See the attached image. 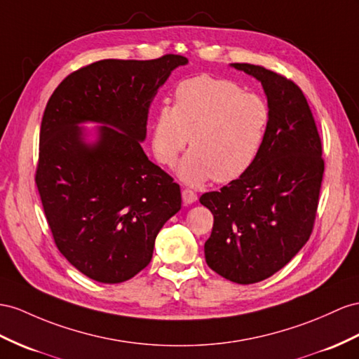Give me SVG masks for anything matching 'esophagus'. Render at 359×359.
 <instances>
[{"label":"esophagus","mask_w":359,"mask_h":359,"mask_svg":"<svg viewBox=\"0 0 359 359\" xmlns=\"http://www.w3.org/2000/svg\"><path fill=\"white\" fill-rule=\"evenodd\" d=\"M182 200H183V203H185V205H192L194 201H197V194L191 189H183L182 191Z\"/></svg>","instance_id":"1"}]
</instances>
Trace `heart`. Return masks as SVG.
Returning a JSON list of instances; mask_svg holds the SVG:
<instances>
[{
  "mask_svg": "<svg viewBox=\"0 0 359 359\" xmlns=\"http://www.w3.org/2000/svg\"><path fill=\"white\" fill-rule=\"evenodd\" d=\"M270 124L271 110L262 97L232 80L200 74L180 81L174 106L156 110L151 147L156 159L172 167L189 142L179 177L192 187L210 179L229 183L253 167Z\"/></svg>",
  "mask_w": 359,
  "mask_h": 359,
  "instance_id": "1",
  "label": "heart"
}]
</instances>
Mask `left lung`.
I'll use <instances>...</instances> for the list:
<instances>
[{"label":"left lung","mask_w":359,"mask_h":359,"mask_svg":"<svg viewBox=\"0 0 359 359\" xmlns=\"http://www.w3.org/2000/svg\"><path fill=\"white\" fill-rule=\"evenodd\" d=\"M231 67L261 81L271 110L267 140L243 177L206 192L214 215L205 258L223 278L249 285L270 278L306 244L314 226L325 162L308 101L297 85L250 63Z\"/></svg>","instance_id":"obj_1"}]
</instances>
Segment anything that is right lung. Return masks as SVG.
I'll return each mask as SVG.
<instances>
[{
	"instance_id": "right-lung-1",
	"label": "right lung",
	"mask_w": 359,
	"mask_h": 359,
	"mask_svg": "<svg viewBox=\"0 0 359 359\" xmlns=\"http://www.w3.org/2000/svg\"><path fill=\"white\" fill-rule=\"evenodd\" d=\"M187 63L177 54L90 63L45 107L36 170L45 217L60 253L97 282L119 283L145 269L156 236L182 208L180 187L141 142L151 101ZM86 122L99 126L89 133L79 127Z\"/></svg>"
}]
</instances>
